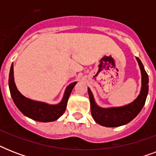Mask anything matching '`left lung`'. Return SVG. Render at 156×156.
Instances as JSON below:
<instances>
[{
    "label": "left lung",
    "instance_id": "obj_1",
    "mask_svg": "<svg viewBox=\"0 0 156 156\" xmlns=\"http://www.w3.org/2000/svg\"><path fill=\"white\" fill-rule=\"evenodd\" d=\"M142 75L140 92L133 102L120 107L102 108L96 104L92 91L88 87V95L90 103V112L96 123L106 127H118L130 122L138 116L145 104L149 89V78L140 59L136 57Z\"/></svg>",
    "mask_w": 156,
    "mask_h": 156
}]
</instances>
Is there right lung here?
Returning <instances> with one entry per match:
<instances>
[{"label":"right lung","mask_w":156,"mask_h":156,"mask_svg":"<svg viewBox=\"0 0 156 156\" xmlns=\"http://www.w3.org/2000/svg\"><path fill=\"white\" fill-rule=\"evenodd\" d=\"M77 82L70 83L66 87L61 102L56 104H49L45 102L36 101L26 97L18 90L13 77V63L11 65L9 75V88L11 97L20 112L29 118L40 121L51 122L60 118L66 111L69 95Z\"/></svg>","instance_id":"right-lung-1"}]
</instances>
